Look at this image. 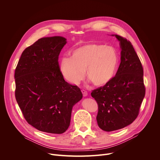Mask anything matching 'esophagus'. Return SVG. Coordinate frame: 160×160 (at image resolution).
<instances>
[{
	"label": "esophagus",
	"instance_id": "1",
	"mask_svg": "<svg viewBox=\"0 0 160 160\" xmlns=\"http://www.w3.org/2000/svg\"><path fill=\"white\" fill-rule=\"evenodd\" d=\"M82 94H83V97H86V96L88 95L87 92L86 90H82Z\"/></svg>",
	"mask_w": 160,
	"mask_h": 160
}]
</instances>
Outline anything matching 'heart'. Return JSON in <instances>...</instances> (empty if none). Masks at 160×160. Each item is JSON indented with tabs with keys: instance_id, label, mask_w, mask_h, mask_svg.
<instances>
[{
	"instance_id": "b5f03b06",
	"label": "heart",
	"mask_w": 160,
	"mask_h": 160,
	"mask_svg": "<svg viewBox=\"0 0 160 160\" xmlns=\"http://www.w3.org/2000/svg\"><path fill=\"white\" fill-rule=\"evenodd\" d=\"M118 57L110 46L89 43L72 51V56H64L60 61V71L69 82L78 84L87 77L96 86L109 82L117 70Z\"/></svg>"
}]
</instances>
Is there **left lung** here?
<instances>
[{"mask_svg": "<svg viewBox=\"0 0 160 160\" xmlns=\"http://www.w3.org/2000/svg\"><path fill=\"white\" fill-rule=\"evenodd\" d=\"M115 37L122 49L118 71L109 82L91 92L98 104V126L106 132L131 124L139 115L146 93L143 68L132 44L125 38Z\"/></svg>", "mask_w": 160, "mask_h": 160, "instance_id": "8db88e82", "label": "left lung"}]
</instances>
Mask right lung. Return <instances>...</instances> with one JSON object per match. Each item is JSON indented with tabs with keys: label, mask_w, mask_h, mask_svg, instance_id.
Segmentation results:
<instances>
[{
	"label": "right lung",
	"mask_w": 160,
	"mask_h": 160,
	"mask_svg": "<svg viewBox=\"0 0 160 160\" xmlns=\"http://www.w3.org/2000/svg\"><path fill=\"white\" fill-rule=\"evenodd\" d=\"M66 43L59 36L38 39L22 52L15 70L16 101L27 122L42 132H66L73 106L83 96L60 71L59 56Z\"/></svg>",
	"instance_id": "obj_1"
}]
</instances>
